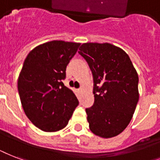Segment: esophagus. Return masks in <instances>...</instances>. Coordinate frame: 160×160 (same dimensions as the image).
Listing matches in <instances>:
<instances>
[{
    "label": "esophagus",
    "instance_id": "1",
    "mask_svg": "<svg viewBox=\"0 0 160 160\" xmlns=\"http://www.w3.org/2000/svg\"><path fill=\"white\" fill-rule=\"evenodd\" d=\"M79 91H80V92H82V89H81V88H80V89H79Z\"/></svg>",
    "mask_w": 160,
    "mask_h": 160
}]
</instances>
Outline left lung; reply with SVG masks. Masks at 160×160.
Masks as SVG:
<instances>
[{"instance_id":"8db88e82","label":"left lung","mask_w":160,"mask_h":160,"mask_svg":"<svg viewBox=\"0 0 160 160\" xmlns=\"http://www.w3.org/2000/svg\"><path fill=\"white\" fill-rule=\"evenodd\" d=\"M79 50L94 78L95 104L85 109L90 129L101 138L117 136L139 101L138 73L126 52L112 44L84 43Z\"/></svg>"}]
</instances>
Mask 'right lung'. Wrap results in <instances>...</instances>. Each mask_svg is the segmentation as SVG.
<instances>
[{
    "mask_svg": "<svg viewBox=\"0 0 160 160\" xmlns=\"http://www.w3.org/2000/svg\"><path fill=\"white\" fill-rule=\"evenodd\" d=\"M80 46L69 41H49L35 47L24 61L17 81L21 105L31 123L42 131L64 129L79 105L62 80Z\"/></svg>",
    "mask_w": 160,
    "mask_h": 160,
    "instance_id": "right-lung-1",
    "label": "right lung"
}]
</instances>
